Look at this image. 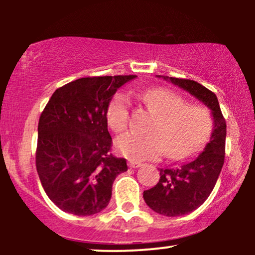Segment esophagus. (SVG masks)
<instances>
[{
  "mask_svg": "<svg viewBox=\"0 0 255 255\" xmlns=\"http://www.w3.org/2000/svg\"><path fill=\"white\" fill-rule=\"evenodd\" d=\"M128 165H129V168L135 169V168H139V166H141V163L136 162V160H129V162H128Z\"/></svg>",
  "mask_w": 255,
  "mask_h": 255,
  "instance_id": "1",
  "label": "esophagus"
}]
</instances>
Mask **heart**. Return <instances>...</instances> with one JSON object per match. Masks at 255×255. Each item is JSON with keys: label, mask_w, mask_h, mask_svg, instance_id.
Wrapping results in <instances>:
<instances>
[{"label": "heart", "mask_w": 255, "mask_h": 255, "mask_svg": "<svg viewBox=\"0 0 255 255\" xmlns=\"http://www.w3.org/2000/svg\"><path fill=\"white\" fill-rule=\"evenodd\" d=\"M142 101L156 115L148 134L127 131L115 141L118 153L130 160H154L166 156L183 159L198 153L209 140L212 119L209 110L199 105H186L180 96L165 89H150L142 93ZM129 98L119 93L108 108L109 127L120 133L127 127Z\"/></svg>", "instance_id": "b5f03b06"}]
</instances>
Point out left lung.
<instances>
[{
    "mask_svg": "<svg viewBox=\"0 0 255 255\" xmlns=\"http://www.w3.org/2000/svg\"><path fill=\"white\" fill-rule=\"evenodd\" d=\"M176 85L211 110L213 129L210 141L197 157L180 166L159 169L160 178L152 188L144 191V200L150 209L166 217L191 213L211 194L224 164L227 124L222 115L217 96L197 81L157 75Z\"/></svg>",
    "mask_w": 255,
    "mask_h": 255,
    "instance_id": "1",
    "label": "left lung"
}]
</instances>
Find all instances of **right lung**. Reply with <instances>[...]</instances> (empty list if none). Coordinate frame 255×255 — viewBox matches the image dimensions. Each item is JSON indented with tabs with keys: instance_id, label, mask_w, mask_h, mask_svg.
Instances as JSON below:
<instances>
[{
	"instance_id": "obj_1",
	"label": "right lung",
	"mask_w": 255,
	"mask_h": 255,
	"mask_svg": "<svg viewBox=\"0 0 255 255\" xmlns=\"http://www.w3.org/2000/svg\"><path fill=\"white\" fill-rule=\"evenodd\" d=\"M135 75L80 78L52 93L38 124L36 166L46 195L58 209L92 216L109 204L125 158L110 153L107 113L120 87Z\"/></svg>"
}]
</instances>
